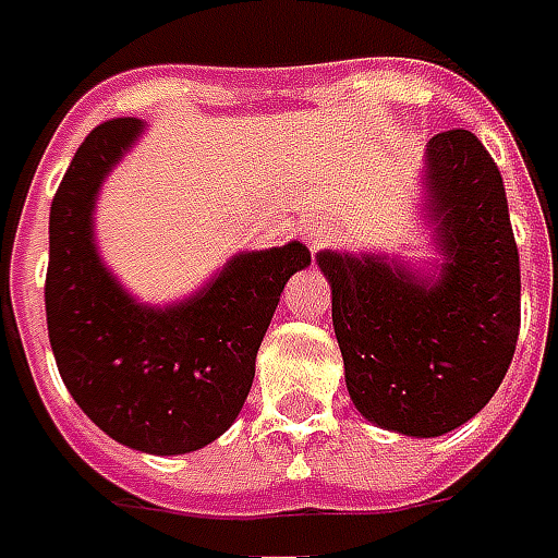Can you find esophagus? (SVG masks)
Masks as SVG:
<instances>
[{
  "mask_svg": "<svg viewBox=\"0 0 558 558\" xmlns=\"http://www.w3.org/2000/svg\"><path fill=\"white\" fill-rule=\"evenodd\" d=\"M332 238H335V232L326 223H314L305 229V244H308V250H312V253L324 250V246L329 244Z\"/></svg>",
  "mask_w": 558,
  "mask_h": 558,
  "instance_id": "1",
  "label": "esophagus"
}]
</instances>
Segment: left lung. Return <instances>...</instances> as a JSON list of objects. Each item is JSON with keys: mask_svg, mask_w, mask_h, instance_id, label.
I'll use <instances>...</instances> for the list:
<instances>
[{"mask_svg": "<svg viewBox=\"0 0 558 558\" xmlns=\"http://www.w3.org/2000/svg\"><path fill=\"white\" fill-rule=\"evenodd\" d=\"M423 205L433 274L388 255L324 250L347 391L376 426L435 438L483 412L521 332V262L502 175L480 137L450 129L426 144Z\"/></svg>", "mask_w": 558, "mask_h": 558, "instance_id": "obj_1", "label": "left lung"}]
</instances>
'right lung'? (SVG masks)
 Instances as JSON below:
<instances>
[{"instance_id": "1", "label": "right lung", "mask_w": 558, "mask_h": 558, "mask_svg": "<svg viewBox=\"0 0 558 558\" xmlns=\"http://www.w3.org/2000/svg\"><path fill=\"white\" fill-rule=\"evenodd\" d=\"M141 132L135 117L96 125L58 184L46 326L66 391L105 435L141 453L182 456L220 438L244 409L279 296L312 253L300 241L238 253L182 303H137L96 253L94 205Z\"/></svg>"}]
</instances>
